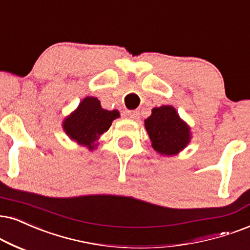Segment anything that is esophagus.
<instances>
[{
    "mask_svg": "<svg viewBox=\"0 0 250 250\" xmlns=\"http://www.w3.org/2000/svg\"><path fill=\"white\" fill-rule=\"evenodd\" d=\"M125 116L130 120H137L140 118V113H138L137 110H125Z\"/></svg>",
    "mask_w": 250,
    "mask_h": 250,
    "instance_id": "obj_1",
    "label": "esophagus"
}]
</instances>
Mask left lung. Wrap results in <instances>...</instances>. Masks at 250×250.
<instances>
[{"label":"left lung","instance_id":"1","mask_svg":"<svg viewBox=\"0 0 250 250\" xmlns=\"http://www.w3.org/2000/svg\"><path fill=\"white\" fill-rule=\"evenodd\" d=\"M151 145L163 156H174L190 142V129L173 106L154 107L144 121Z\"/></svg>","mask_w":250,"mask_h":250}]
</instances>
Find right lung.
I'll use <instances>...</instances> for the list:
<instances>
[{"mask_svg":"<svg viewBox=\"0 0 250 250\" xmlns=\"http://www.w3.org/2000/svg\"><path fill=\"white\" fill-rule=\"evenodd\" d=\"M120 118L119 110L104 109L94 97H86L63 121L65 134L88 150L96 148V142L108 130L112 122Z\"/></svg>","mask_w":250,"mask_h":250,"instance_id":"obj_1","label":"right lung"}]
</instances>
